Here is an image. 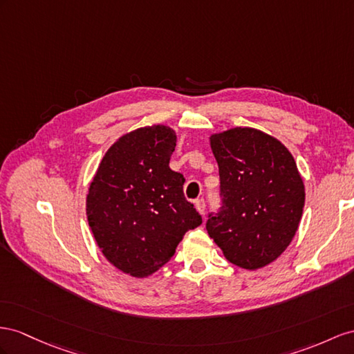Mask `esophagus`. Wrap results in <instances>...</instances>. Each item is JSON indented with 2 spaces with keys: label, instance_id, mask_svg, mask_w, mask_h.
<instances>
[{
  "label": "esophagus",
  "instance_id": "1",
  "mask_svg": "<svg viewBox=\"0 0 354 354\" xmlns=\"http://www.w3.org/2000/svg\"><path fill=\"white\" fill-rule=\"evenodd\" d=\"M205 207H206V205H205L203 198H198V201H196V209H197L198 214L205 215Z\"/></svg>",
  "mask_w": 354,
  "mask_h": 354
}]
</instances>
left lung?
Returning <instances> with one entry per match:
<instances>
[{"label":"left lung","mask_w":354,"mask_h":354,"mask_svg":"<svg viewBox=\"0 0 354 354\" xmlns=\"http://www.w3.org/2000/svg\"><path fill=\"white\" fill-rule=\"evenodd\" d=\"M218 162L221 212L206 223L230 263L256 270L277 260L293 241L305 205L296 161L274 136L234 127L209 136Z\"/></svg>","instance_id":"obj_1"}]
</instances>
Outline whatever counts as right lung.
I'll return each instance as SVG.
<instances>
[{"mask_svg": "<svg viewBox=\"0 0 354 354\" xmlns=\"http://www.w3.org/2000/svg\"><path fill=\"white\" fill-rule=\"evenodd\" d=\"M176 133L156 124L122 134L100 161L86 194V216L111 265L147 278L175 254L202 216L184 197V176L169 167Z\"/></svg>", "mask_w": 354, "mask_h": 354, "instance_id": "obj_1", "label": "right lung"}]
</instances>
